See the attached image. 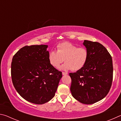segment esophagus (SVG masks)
I'll return each instance as SVG.
<instances>
[{"label":"esophagus","instance_id":"34e87169","mask_svg":"<svg viewBox=\"0 0 121 121\" xmlns=\"http://www.w3.org/2000/svg\"><path fill=\"white\" fill-rule=\"evenodd\" d=\"M62 75H68V73H65V72H62Z\"/></svg>","mask_w":121,"mask_h":121}]
</instances>
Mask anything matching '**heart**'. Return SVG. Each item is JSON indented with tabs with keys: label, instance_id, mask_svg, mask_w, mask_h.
Wrapping results in <instances>:
<instances>
[{
	"label": "heart",
	"instance_id": "heart-1",
	"mask_svg": "<svg viewBox=\"0 0 121 121\" xmlns=\"http://www.w3.org/2000/svg\"><path fill=\"white\" fill-rule=\"evenodd\" d=\"M56 50V52H49L48 60L50 64L56 68L65 61V63L60 68L62 70H80L85 65L89 58V52L86 48L83 47L78 48L70 43L59 44Z\"/></svg>",
	"mask_w": 121,
	"mask_h": 121
}]
</instances>
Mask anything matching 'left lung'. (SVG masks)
<instances>
[{"mask_svg":"<svg viewBox=\"0 0 121 121\" xmlns=\"http://www.w3.org/2000/svg\"><path fill=\"white\" fill-rule=\"evenodd\" d=\"M83 44L89 52V58L81 69L69 73L70 91L77 101L90 105L104 99L109 92L112 81V61L107 49L99 43L85 40Z\"/></svg>","mask_w":121,"mask_h":121,"instance_id":"8db88e82","label":"left lung"}]
</instances>
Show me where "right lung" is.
Listing matches in <instances>:
<instances>
[{
	"label": "right lung",
	"mask_w": 121,
	"mask_h": 121,
	"mask_svg": "<svg viewBox=\"0 0 121 121\" xmlns=\"http://www.w3.org/2000/svg\"><path fill=\"white\" fill-rule=\"evenodd\" d=\"M48 45L26 46L14 55L11 64L12 82L21 97L41 105L54 97L62 73L48 60Z\"/></svg>",
	"instance_id": "obj_1"
}]
</instances>
